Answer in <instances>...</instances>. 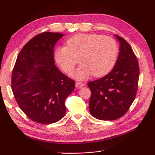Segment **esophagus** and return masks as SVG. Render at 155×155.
<instances>
[{"mask_svg":"<svg viewBox=\"0 0 155 155\" xmlns=\"http://www.w3.org/2000/svg\"><path fill=\"white\" fill-rule=\"evenodd\" d=\"M84 85H85V84L83 83H81V82H76V87L77 88H81Z\"/></svg>","mask_w":155,"mask_h":155,"instance_id":"1","label":"esophagus"}]
</instances>
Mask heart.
Listing matches in <instances>:
<instances>
[{
    "label": "heart",
    "mask_w": 155,
    "mask_h": 155,
    "mask_svg": "<svg viewBox=\"0 0 155 155\" xmlns=\"http://www.w3.org/2000/svg\"><path fill=\"white\" fill-rule=\"evenodd\" d=\"M66 46H59L54 57L63 71L71 74L78 63L81 64L72 74L78 80H85L92 74L100 77L114 67L118 55V46L112 37L98 34H81L70 37Z\"/></svg>",
    "instance_id": "obj_1"
}]
</instances>
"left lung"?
<instances>
[{
  "label": "left lung",
  "instance_id": "obj_1",
  "mask_svg": "<svg viewBox=\"0 0 155 155\" xmlns=\"http://www.w3.org/2000/svg\"><path fill=\"white\" fill-rule=\"evenodd\" d=\"M120 43L118 58L105 76L88 83L91 91L89 110L100 120H114L128 110L137 94L139 78L138 60L130 45L115 35Z\"/></svg>",
  "mask_w": 155,
  "mask_h": 155
}]
</instances>
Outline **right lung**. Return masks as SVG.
Masks as SVG:
<instances>
[{"label": "right lung", "instance_id": "1", "mask_svg": "<svg viewBox=\"0 0 155 155\" xmlns=\"http://www.w3.org/2000/svg\"><path fill=\"white\" fill-rule=\"evenodd\" d=\"M63 36L46 31L34 37L23 46L13 70L14 97L22 112L37 123L62 119L65 100L75 88V81L55 65L54 48Z\"/></svg>", "mask_w": 155, "mask_h": 155}]
</instances>
